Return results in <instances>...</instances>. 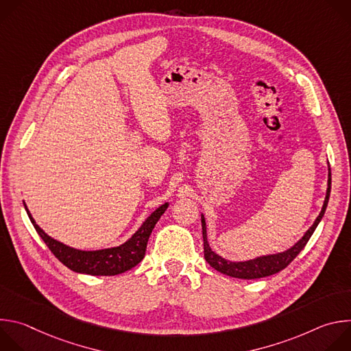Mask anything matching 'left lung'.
<instances>
[{"mask_svg":"<svg viewBox=\"0 0 351 351\" xmlns=\"http://www.w3.org/2000/svg\"><path fill=\"white\" fill-rule=\"evenodd\" d=\"M330 168H328V189H326V195L324 199V206L322 210L319 213V215L317 217V219L314 221V223L308 228V230L303 234V237L300 239L298 241H295L290 248L285 250V252L280 253H275V254H265V256H260L252 260H245V261H230L226 260L223 257H221L219 254H217L215 252H213V248L210 247L208 243V237H207V223H206V218L202 214V226H203V240H204V257L206 261L218 272L232 276V278H237V279H258V278H265V276H271L274 274L280 272L282 269H285L295 257L297 254L302 252V250L306 247L307 241L310 240V237L313 236L314 230L317 229V226L319 225L326 207H328V202H329V195H330Z\"/></svg>","mask_w":351,"mask_h":351,"instance_id":"obj_1","label":"left lung"}]
</instances>
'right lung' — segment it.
<instances>
[{"mask_svg": "<svg viewBox=\"0 0 351 351\" xmlns=\"http://www.w3.org/2000/svg\"><path fill=\"white\" fill-rule=\"evenodd\" d=\"M23 206L38 236L65 267L77 274H87L94 276H114L132 269L144 258L149 234H152L156 223L167 211L169 204L165 203L158 207L153 214H149V217L125 243L101 250H79L53 239L36 223L25 202Z\"/></svg>", "mask_w": 351, "mask_h": 351, "instance_id": "1", "label": "right lung"}]
</instances>
